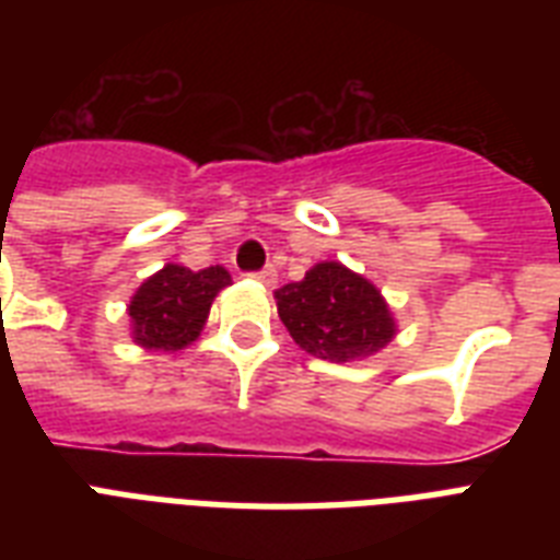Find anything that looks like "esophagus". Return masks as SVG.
Listing matches in <instances>:
<instances>
[{"instance_id":"1","label":"esophagus","mask_w":560,"mask_h":560,"mask_svg":"<svg viewBox=\"0 0 560 560\" xmlns=\"http://www.w3.org/2000/svg\"><path fill=\"white\" fill-rule=\"evenodd\" d=\"M253 279L261 281V284H267V288H272V284H276V279H279V270H276L272 264H267L264 270H255L253 272Z\"/></svg>"}]
</instances>
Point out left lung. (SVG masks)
I'll list each match as a JSON object with an SVG mask.
<instances>
[{
    "mask_svg": "<svg viewBox=\"0 0 560 560\" xmlns=\"http://www.w3.org/2000/svg\"><path fill=\"white\" fill-rule=\"evenodd\" d=\"M276 299L290 337L319 360L351 363L395 337L381 290L337 261L316 264L302 281L284 284Z\"/></svg>",
    "mask_w": 560,
    "mask_h": 560,
    "instance_id": "8db88e82",
    "label": "left lung"
}]
</instances>
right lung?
Returning a JSON list of instances; mask_svg holds the SVG:
<instances>
[{
	"mask_svg": "<svg viewBox=\"0 0 560 560\" xmlns=\"http://www.w3.org/2000/svg\"><path fill=\"white\" fill-rule=\"evenodd\" d=\"M223 267L188 270L179 264L162 267L136 290L130 302L133 337L144 349L177 351L197 340L209 307L229 284Z\"/></svg>",
	"mask_w": 560,
	"mask_h": 560,
	"instance_id": "add662e5",
	"label": "right lung"
}]
</instances>
